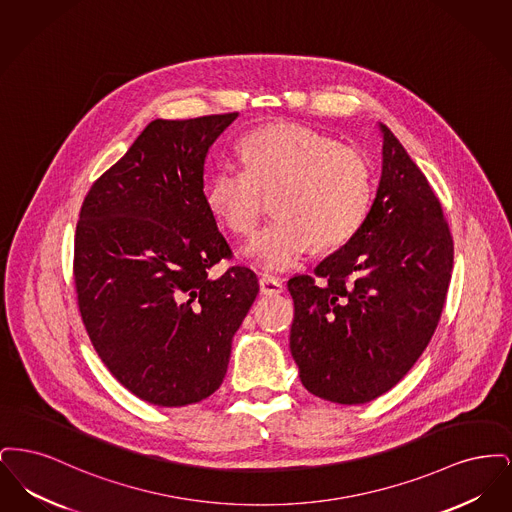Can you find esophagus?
<instances>
[{"label":"esophagus","instance_id":"1","mask_svg":"<svg viewBox=\"0 0 512 512\" xmlns=\"http://www.w3.org/2000/svg\"><path fill=\"white\" fill-rule=\"evenodd\" d=\"M259 288H261V293H265V295H276V293L284 292L282 282L272 278V276H261L259 278Z\"/></svg>","mask_w":512,"mask_h":512}]
</instances>
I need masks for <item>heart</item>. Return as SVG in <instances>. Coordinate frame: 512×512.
<instances>
[{"label":"heart","mask_w":512,"mask_h":512,"mask_svg":"<svg viewBox=\"0 0 512 512\" xmlns=\"http://www.w3.org/2000/svg\"><path fill=\"white\" fill-rule=\"evenodd\" d=\"M245 167L220 165L207 184L211 213L234 234H249L274 195L276 219L259 230L244 255L268 272L295 267L311 245L349 242L365 224L374 174L365 153L313 128L274 124L242 142Z\"/></svg>","instance_id":"b5f03b06"}]
</instances>
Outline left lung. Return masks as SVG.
<instances>
[{
    "label": "left lung",
    "instance_id": "8db88e82",
    "mask_svg": "<svg viewBox=\"0 0 512 512\" xmlns=\"http://www.w3.org/2000/svg\"><path fill=\"white\" fill-rule=\"evenodd\" d=\"M363 228L288 280L290 351L301 384L340 405L368 403L418 361L438 326L453 270V238L426 176L391 134Z\"/></svg>",
    "mask_w": 512,
    "mask_h": 512
}]
</instances>
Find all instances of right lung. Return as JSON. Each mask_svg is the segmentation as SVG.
<instances>
[{
  "instance_id": "right-lung-1",
  "label": "right lung",
  "mask_w": 512,
  "mask_h": 512,
  "mask_svg": "<svg viewBox=\"0 0 512 512\" xmlns=\"http://www.w3.org/2000/svg\"><path fill=\"white\" fill-rule=\"evenodd\" d=\"M238 113L149 122L86 195L74 284L86 332L136 397L184 407L219 390L259 282L232 255L203 194L209 147Z\"/></svg>"
}]
</instances>
